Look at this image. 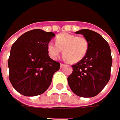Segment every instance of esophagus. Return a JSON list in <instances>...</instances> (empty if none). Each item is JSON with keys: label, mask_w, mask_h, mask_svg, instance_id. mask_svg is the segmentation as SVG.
Segmentation results:
<instances>
[{"label": "esophagus", "mask_w": 120, "mask_h": 120, "mask_svg": "<svg viewBox=\"0 0 120 120\" xmlns=\"http://www.w3.org/2000/svg\"><path fill=\"white\" fill-rule=\"evenodd\" d=\"M64 66H65V64H62V63L60 64V68H63Z\"/></svg>", "instance_id": "34e87169"}]
</instances>
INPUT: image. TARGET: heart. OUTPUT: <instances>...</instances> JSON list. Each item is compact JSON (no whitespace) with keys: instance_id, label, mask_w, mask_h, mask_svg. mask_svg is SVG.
I'll use <instances>...</instances> for the list:
<instances>
[{"instance_id":"heart-1","label":"heart","mask_w":120,"mask_h":120,"mask_svg":"<svg viewBox=\"0 0 120 120\" xmlns=\"http://www.w3.org/2000/svg\"><path fill=\"white\" fill-rule=\"evenodd\" d=\"M49 56L56 60L63 49L64 59L76 63L82 60L88 49V41L84 37L62 33L57 37L56 42L50 41L47 46Z\"/></svg>"}]
</instances>
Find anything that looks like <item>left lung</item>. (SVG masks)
I'll use <instances>...</instances> for the list:
<instances>
[{
	"label": "left lung",
	"mask_w": 120,
	"mask_h": 120,
	"mask_svg": "<svg viewBox=\"0 0 120 120\" xmlns=\"http://www.w3.org/2000/svg\"><path fill=\"white\" fill-rule=\"evenodd\" d=\"M75 33L87 39L88 49L83 58L72 65L73 71L67 79L68 84L76 95L93 97L110 80L112 62L110 49L103 37L94 31L82 29Z\"/></svg>",
	"instance_id": "obj_1"
}]
</instances>
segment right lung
<instances>
[{
	"label": "right lung",
	"instance_id": "right-lung-1",
	"mask_svg": "<svg viewBox=\"0 0 120 120\" xmlns=\"http://www.w3.org/2000/svg\"><path fill=\"white\" fill-rule=\"evenodd\" d=\"M53 33L32 30L13 44L8 60L10 81L14 88L26 97L43 94L50 86L60 64L49 56L47 46Z\"/></svg>",
	"mask_w": 120,
	"mask_h": 120
}]
</instances>
